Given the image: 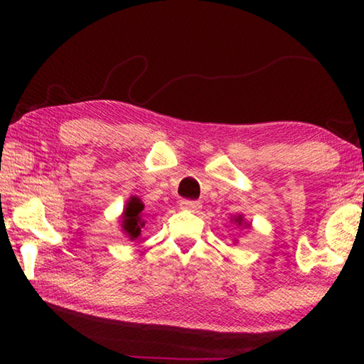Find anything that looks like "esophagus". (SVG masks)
I'll use <instances>...</instances> for the list:
<instances>
[{
  "instance_id": "obj_1",
  "label": "esophagus",
  "mask_w": 364,
  "mask_h": 364,
  "mask_svg": "<svg viewBox=\"0 0 364 364\" xmlns=\"http://www.w3.org/2000/svg\"><path fill=\"white\" fill-rule=\"evenodd\" d=\"M180 207L183 210H189V212H197L200 208V202L197 200H189V199H183L180 202Z\"/></svg>"
}]
</instances>
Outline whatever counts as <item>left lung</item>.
Instances as JSON below:
<instances>
[{
    "label": "left lung",
    "mask_w": 364,
    "mask_h": 364,
    "mask_svg": "<svg viewBox=\"0 0 364 364\" xmlns=\"http://www.w3.org/2000/svg\"><path fill=\"white\" fill-rule=\"evenodd\" d=\"M234 223H237V226H244V228H245V226H247V228L250 226V225H245V223H244V220H242V215H239V217L234 218Z\"/></svg>",
    "instance_id": "left-lung-1"
}]
</instances>
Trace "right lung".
Returning a JSON list of instances; mask_svg holds the SVG:
<instances>
[{
    "instance_id": "obj_1",
    "label": "right lung",
    "mask_w": 364,
    "mask_h": 364,
    "mask_svg": "<svg viewBox=\"0 0 364 364\" xmlns=\"http://www.w3.org/2000/svg\"><path fill=\"white\" fill-rule=\"evenodd\" d=\"M143 202L138 197H132L128 200V204L123 210L122 215V230L127 234V237H130V241H136L141 236V231L146 228V220L143 217Z\"/></svg>"
}]
</instances>
